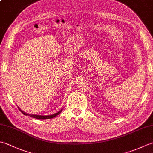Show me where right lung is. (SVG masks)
I'll list each match as a JSON object with an SVG mask.
<instances>
[{
	"label": "right lung",
	"mask_w": 153,
	"mask_h": 153,
	"mask_svg": "<svg viewBox=\"0 0 153 153\" xmlns=\"http://www.w3.org/2000/svg\"><path fill=\"white\" fill-rule=\"evenodd\" d=\"M19 110H20L22 114H24V115L25 116H29L31 117V118H37V119H41V120H44V119H51V118H54V117H56L57 115L59 114L62 112V109H61V110H60L59 112H58L57 113H55L54 114H52V115H48V116H40V115H34V114H28L24 112V111H22V110L19 108L18 107Z\"/></svg>",
	"instance_id": "obj_1"
}]
</instances>
